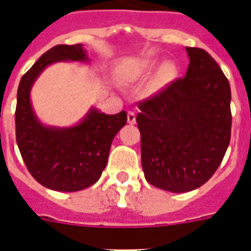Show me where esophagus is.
<instances>
[{"instance_id": "obj_1", "label": "esophagus", "mask_w": 251, "mask_h": 251, "mask_svg": "<svg viewBox=\"0 0 251 251\" xmlns=\"http://www.w3.org/2000/svg\"><path fill=\"white\" fill-rule=\"evenodd\" d=\"M135 121H137V116H135V113H134V112H129V113H127V122L133 125V124H135Z\"/></svg>"}]
</instances>
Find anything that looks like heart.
Here are the masks:
<instances>
[{"mask_svg":"<svg viewBox=\"0 0 251 251\" xmlns=\"http://www.w3.org/2000/svg\"><path fill=\"white\" fill-rule=\"evenodd\" d=\"M153 74H156L152 80V88L155 91H161L171 86L178 75V69L173 62H165L159 65L153 61H142L134 69V76L137 79L150 78Z\"/></svg>","mask_w":251,"mask_h":251,"instance_id":"heart-1","label":"heart"}]
</instances>
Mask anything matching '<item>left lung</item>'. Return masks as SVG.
I'll use <instances>...</instances> for the list:
<instances>
[{
	"label": "left lung",
	"mask_w": 251,
	"mask_h": 251,
	"mask_svg": "<svg viewBox=\"0 0 251 251\" xmlns=\"http://www.w3.org/2000/svg\"><path fill=\"white\" fill-rule=\"evenodd\" d=\"M186 52V75L142 101L137 116L146 179L172 193L206 183L230 141L229 82L206 50Z\"/></svg>",
	"instance_id": "1"
}]
</instances>
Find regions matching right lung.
<instances>
[{
  "instance_id": "obj_1",
  "label": "right lung",
  "mask_w": 251,
  "mask_h": 251,
  "mask_svg": "<svg viewBox=\"0 0 251 251\" xmlns=\"http://www.w3.org/2000/svg\"><path fill=\"white\" fill-rule=\"evenodd\" d=\"M90 62L83 44L56 45L22 76L18 87L15 133L25 167L43 186L78 191L94 185L105 169L110 145L126 125L127 114H105L91 106L78 124L68 127L44 125L33 110L31 90L49 65Z\"/></svg>"
}]
</instances>
